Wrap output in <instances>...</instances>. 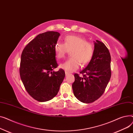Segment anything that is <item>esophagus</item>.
I'll return each instance as SVG.
<instances>
[{"label":"esophagus","instance_id":"1","mask_svg":"<svg viewBox=\"0 0 133 133\" xmlns=\"http://www.w3.org/2000/svg\"><path fill=\"white\" fill-rule=\"evenodd\" d=\"M69 75V74L68 73V72H65V76L66 77H67L68 75Z\"/></svg>","mask_w":133,"mask_h":133}]
</instances>
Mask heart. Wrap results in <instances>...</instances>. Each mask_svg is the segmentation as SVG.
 I'll list each match as a JSON object with an SVG mask.
<instances>
[{
  "label": "heart",
  "instance_id": "b5f03b06",
  "mask_svg": "<svg viewBox=\"0 0 133 133\" xmlns=\"http://www.w3.org/2000/svg\"><path fill=\"white\" fill-rule=\"evenodd\" d=\"M55 52L58 58H64L71 51V58L59 64V68L68 73L75 71L82 65L88 64L91 60L94 49L92 44L87 42L84 38L75 35L65 37L64 43L57 42L55 45Z\"/></svg>",
  "mask_w": 133,
  "mask_h": 133
}]
</instances>
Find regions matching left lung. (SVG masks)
<instances>
[{
    "instance_id": "obj_1",
    "label": "left lung",
    "mask_w": 133,
    "mask_h": 133,
    "mask_svg": "<svg viewBox=\"0 0 133 133\" xmlns=\"http://www.w3.org/2000/svg\"><path fill=\"white\" fill-rule=\"evenodd\" d=\"M93 57L80 74L74 75L72 88L76 98L84 103L94 102L104 93L111 77V55L103 42L94 41Z\"/></svg>"
}]
</instances>
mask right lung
I'll list each match as a JSON object with an SVG mask.
<instances>
[{
  "instance_id": "1",
  "label": "right lung",
  "mask_w": 133,
  "mask_h": 133,
  "mask_svg": "<svg viewBox=\"0 0 133 133\" xmlns=\"http://www.w3.org/2000/svg\"><path fill=\"white\" fill-rule=\"evenodd\" d=\"M59 36L53 31L38 34L21 54V79L28 94L40 102L55 97L65 77L63 69L53 71L58 66L54 48Z\"/></svg>"
}]
</instances>
